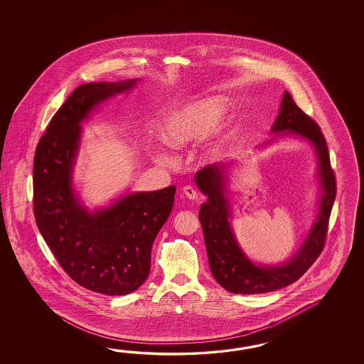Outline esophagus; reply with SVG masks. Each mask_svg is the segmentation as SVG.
<instances>
[{
	"mask_svg": "<svg viewBox=\"0 0 364 364\" xmlns=\"http://www.w3.org/2000/svg\"><path fill=\"white\" fill-rule=\"evenodd\" d=\"M182 191H183L186 198H187L188 200H195V199H198V193H196V190L193 188V186H185Z\"/></svg>",
	"mask_w": 364,
	"mask_h": 364,
	"instance_id": "34e87169",
	"label": "esophagus"
}]
</instances>
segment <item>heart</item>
I'll list each match as a JSON object with an SVG mask.
<instances>
[{"mask_svg": "<svg viewBox=\"0 0 364 364\" xmlns=\"http://www.w3.org/2000/svg\"><path fill=\"white\" fill-rule=\"evenodd\" d=\"M229 108V101L223 96H208L190 102L166 118L161 126V138L169 147L182 149L205 139L216 130V146H221L230 140L235 132L232 121L216 127L228 114ZM154 156L157 163H171L169 157L161 152H155Z\"/></svg>", "mask_w": 364, "mask_h": 364, "instance_id": "b5f03b06", "label": "heart"}]
</instances>
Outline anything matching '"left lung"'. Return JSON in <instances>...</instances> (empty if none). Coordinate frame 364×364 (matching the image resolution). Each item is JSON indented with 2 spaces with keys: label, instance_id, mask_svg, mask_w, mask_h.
Here are the masks:
<instances>
[{
  "label": "left lung",
  "instance_id": "1",
  "mask_svg": "<svg viewBox=\"0 0 364 364\" xmlns=\"http://www.w3.org/2000/svg\"><path fill=\"white\" fill-rule=\"evenodd\" d=\"M273 138L260 144L263 149L287 136L307 141L316 154L318 185L316 212L302 243L293 255L276 264L257 263L245 252L232 226L229 187L235 159L204 166L195 174V183L204 196L199 210L209 268L217 282L234 294H262L295 282L316 260L324 246L328 221L336 199V179L324 136L316 122L296 107L285 91L279 116L272 124Z\"/></svg>",
  "mask_w": 364,
  "mask_h": 364
}]
</instances>
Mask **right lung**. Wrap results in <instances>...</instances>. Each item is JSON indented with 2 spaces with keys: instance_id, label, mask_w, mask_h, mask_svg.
I'll list each match as a JSON object with an SVG mask.
<instances>
[{
  "instance_id": "obj_1",
  "label": "right lung",
  "mask_w": 364,
  "mask_h": 364,
  "mask_svg": "<svg viewBox=\"0 0 364 364\" xmlns=\"http://www.w3.org/2000/svg\"><path fill=\"white\" fill-rule=\"evenodd\" d=\"M139 82L79 85L48 124L33 160V212L40 232L63 271L100 294H129L147 279L154 240L174 204L176 187L169 186L124 193L91 209L74 182L82 124Z\"/></svg>"
}]
</instances>
